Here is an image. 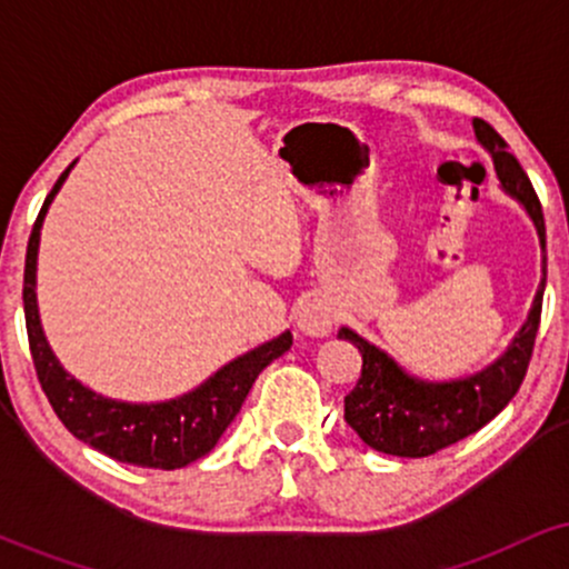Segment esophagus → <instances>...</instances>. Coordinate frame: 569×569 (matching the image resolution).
I'll return each instance as SVG.
<instances>
[{"label":"esophagus","instance_id":"34e87169","mask_svg":"<svg viewBox=\"0 0 569 569\" xmlns=\"http://www.w3.org/2000/svg\"><path fill=\"white\" fill-rule=\"evenodd\" d=\"M331 323H335L331 307L318 297L307 299L297 310V329L307 337H326L331 331Z\"/></svg>","mask_w":569,"mask_h":569}]
</instances>
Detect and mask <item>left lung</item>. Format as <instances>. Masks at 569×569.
Returning <instances> with one entry per match:
<instances>
[{
  "instance_id": "obj_1",
  "label": "left lung",
  "mask_w": 569,
  "mask_h": 569,
  "mask_svg": "<svg viewBox=\"0 0 569 569\" xmlns=\"http://www.w3.org/2000/svg\"><path fill=\"white\" fill-rule=\"evenodd\" d=\"M473 133L481 147L492 154L500 189L525 208L535 230H538L540 251H543V278L535 291L527 321L516 331L506 352L495 358L489 367L476 371V375L460 377V380H420V377L398 367L396 358H390L382 348L356 335L348 326L339 329L337 337L356 345L363 358L361 377H358L356 388L345 396V422L377 452L396 457H428L476 433L508 407V401L525 380L527 367H530L546 289L543 208H540V200L530 179H527L525 168L508 152V143L500 139L498 130L476 117Z\"/></svg>"
}]
</instances>
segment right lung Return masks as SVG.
<instances>
[{"label": "right lung", "instance_id": "right-lung-1", "mask_svg": "<svg viewBox=\"0 0 569 569\" xmlns=\"http://www.w3.org/2000/svg\"><path fill=\"white\" fill-rule=\"evenodd\" d=\"M71 168H74V162L61 173V179L56 181V187L44 198L34 230H31L29 248H26L23 312L39 385H42L58 420L88 447L120 462H130V466L160 468V471L184 468L217 447L221 433L243 407L259 371L283 356L291 348L293 337L291 331H283L270 342L259 345V348L224 363L189 393L158 403L117 401V398L96 393L88 385L74 380L61 367L53 348H50L37 307L39 232H42V221L48 217L50 202H53L58 189L63 187Z\"/></svg>", "mask_w": 569, "mask_h": 569}]
</instances>
